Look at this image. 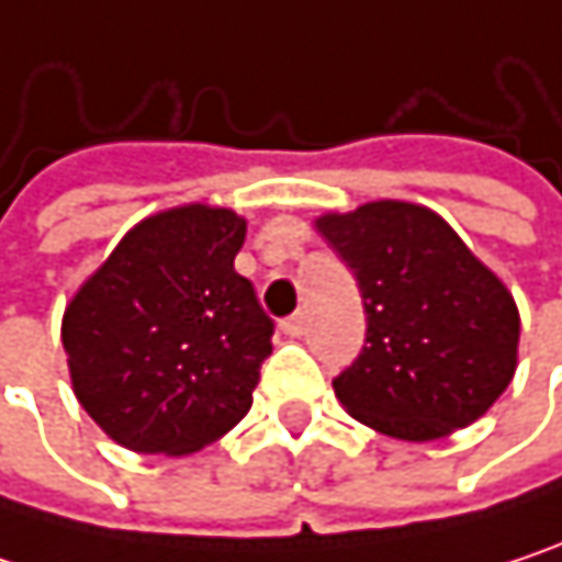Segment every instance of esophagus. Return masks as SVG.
Here are the masks:
<instances>
[{
	"mask_svg": "<svg viewBox=\"0 0 562 562\" xmlns=\"http://www.w3.org/2000/svg\"><path fill=\"white\" fill-rule=\"evenodd\" d=\"M282 335H289V338H299V335H305V312H295V315H289V318H282Z\"/></svg>",
	"mask_w": 562,
	"mask_h": 562,
	"instance_id": "esophagus-1",
	"label": "esophagus"
}]
</instances>
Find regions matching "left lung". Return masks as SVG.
Segmentation results:
<instances>
[{"mask_svg":"<svg viewBox=\"0 0 562 562\" xmlns=\"http://www.w3.org/2000/svg\"><path fill=\"white\" fill-rule=\"evenodd\" d=\"M355 273L368 338L331 387L364 426L429 442L475 423L517 368L514 295L429 207L371 201L315 221Z\"/></svg>","mask_w":562,"mask_h":562,"instance_id":"1","label":"left lung"}]
</instances>
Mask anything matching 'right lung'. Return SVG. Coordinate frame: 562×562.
I'll return each mask as SVG.
<instances>
[{
    "instance_id": "right-lung-1",
    "label": "right lung",
    "mask_w": 562,
    "mask_h": 562,
    "mask_svg": "<svg viewBox=\"0 0 562 562\" xmlns=\"http://www.w3.org/2000/svg\"><path fill=\"white\" fill-rule=\"evenodd\" d=\"M244 237L247 221L227 207L153 214L70 299V384L113 442L184 456L247 416L273 318L234 270Z\"/></svg>"
}]
</instances>
